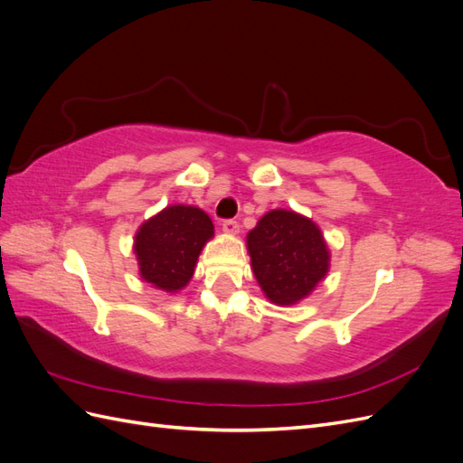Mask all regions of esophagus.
Here are the masks:
<instances>
[{
	"instance_id": "esophagus-1",
	"label": "esophagus",
	"mask_w": 463,
	"mask_h": 463,
	"mask_svg": "<svg viewBox=\"0 0 463 463\" xmlns=\"http://www.w3.org/2000/svg\"><path fill=\"white\" fill-rule=\"evenodd\" d=\"M222 230L226 232V233H237L240 232V222H235V220H223L222 222Z\"/></svg>"
}]
</instances>
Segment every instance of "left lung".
Listing matches in <instances>:
<instances>
[{
  "instance_id": "obj_1",
  "label": "left lung",
  "mask_w": 463,
  "mask_h": 463,
  "mask_svg": "<svg viewBox=\"0 0 463 463\" xmlns=\"http://www.w3.org/2000/svg\"><path fill=\"white\" fill-rule=\"evenodd\" d=\"M255 278L276 305L307 298L328 272V247L317 223L291 210L264 214L247 235Z\"/></svg>"
}]
</instances>
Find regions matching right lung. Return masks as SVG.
<instances>
[{"label": "right lung", "mask_w": 463, "mask_h": 463, "mask_svg": "<svg viewBox=\"0 0 463 463\" xmlns=\"http://www.w3.org/2000/svg\"><path fill=\"white\" fill-rule=\"evenodd\" d=\"M214 226L201 208L175 204L145 222L135 235V255L145 282L165 291L184 288Z\"/></svg>", "instance_id": "1"}]
</instances>
